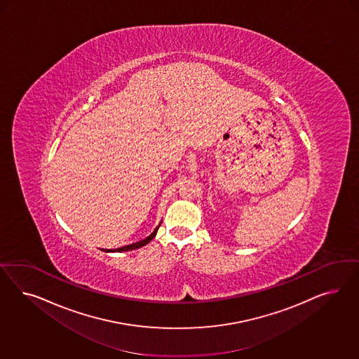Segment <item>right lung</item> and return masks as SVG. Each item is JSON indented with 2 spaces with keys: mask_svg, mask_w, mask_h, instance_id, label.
Wrapping results in <instances>:
<instances>
[{
  "mask_svg": "<svg viewBox=\"0 0 359 359\" xmlns=\"http://www.w3.org/2000/svg\"><path fill=\"white\" fill-rule=\"evenodd\" d=\"M162 222V221H161ZM161 226V224L156 226V228L154 229V231H152L151 234L149 236V237H146L144 239H142V241H138V242H135V243H131V245H126V246H123V248H120V249H114V250H102L105 251V252H122V251H130L135 250V249H140L142 246H144V245H147L152 238H155V236H156V231H158V229Z\"/></svg>",
  "mask_w": 359,
  "mask_h": 359,
  "instance_id": "obj_1",
  "label": "right lung"
}]
</instances>
